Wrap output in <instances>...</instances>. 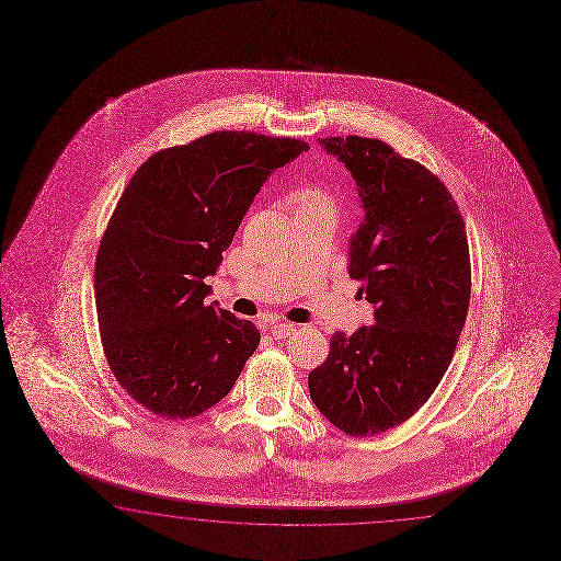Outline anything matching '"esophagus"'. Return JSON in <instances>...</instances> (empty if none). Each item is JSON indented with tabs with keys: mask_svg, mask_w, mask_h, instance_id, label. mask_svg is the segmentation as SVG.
<instances>
[{
	"mask_svg": "<svg viewBox=\"0 0 561 561\" xmlns=\"http://www.w3.org/2000/svg\"><path fill=\"white\" fill-rule=\"evenodd\" d=\"M270 333L273 334V339H286L289 334L296 333V324L291 322H277L270 327Z\"/></svg>",
	"mask_w": 561,
	"mask_h": 561,
	"instance_id": "34e87169",
	"label": "esophagus"
}]
</instances>
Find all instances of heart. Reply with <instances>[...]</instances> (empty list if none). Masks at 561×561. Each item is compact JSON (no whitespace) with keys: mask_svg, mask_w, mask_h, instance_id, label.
Wrapping results in <instances>:
<instances>
[{"mask_svg":"<svg viewBox=\"0 0 561 561\" xmlns=\"http://www.w3.org/2000/svg\"><path fill=\"white\" fill-rule=\"evenodd\" d=\"M298 206H300V210L302 208H314V206H329L331 208V199L324 192L310 187V190H304L298 194Z\"/></svg>","mask_w":561,"mask_h":561,"instance_id":"1","label":"heart"}]
</instances>
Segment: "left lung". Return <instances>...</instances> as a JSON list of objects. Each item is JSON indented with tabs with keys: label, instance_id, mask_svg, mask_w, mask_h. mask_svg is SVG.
Wrapping results in <instances>:
<instances>
[{
	"label": "left lung",
	"instance_id": "left-lung-1",
	"mask_svg": "<svg viewBox=\"0 0 561 561\" xmlns=\"http://www.w3.org/2000/svg\"><path fill=\"white\" fill-rule=\"evenodd\" d=\"M347 167L364 220L348 241V275L374 324L336 331L310 371L317 409L353 437L378 435L423 407L451 364L470 304V249L449 190L376 138H319Z\"/></svg>",
	"mask_w": 561,
	"mask_h": 561
}]
</instances>
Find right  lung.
Returning <instances> with one entry per match:
<instances>
[{
    "label": "right lung",
    "instance_id": "add662e5",
    "mask_svg": "<svg viewBox=\"0 0 561 561\" xmlns=\"http://www.w3.org/2000/svg\"><path fill=\"white\" fill-rule=\"evenodd\" d=\"M310 147L296 138L213 133L152 154L110 218L95 259L107 365L126 394L163 419H192L232 390L261 334L206 304L253 199Z\"/></svg>",
    "mask_w": 561,
    "mask_h": 561
}]
</instances>
